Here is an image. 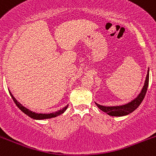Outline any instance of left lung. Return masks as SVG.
I'll use <instances>...</instances> for the list:
<instances>
[{"mask_svg":"<svg viewBox=\"0 0 156 156\" xmlns=\"http://www.w3.org/2000/svg\"><path fill=\"white\" fill-rule=\"evenodd\" d=\"M148 84H149V69L147 70V74L146 80L144 82V85L141 89V92L135 99L130 101V103L127 104L119 105V106H104L95 103L97 106L98 107L101 111L104 112L108 115L113 116V117H122V116L128 115L135 111L139 105L141 104V102L144 100V96H145L147 90Z\"/></svg>","mask_w":156,"mask_h":156,"instance_id":"obj_1","label":"left lung"}]
</instances>
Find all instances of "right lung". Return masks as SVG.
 Instances as JSON below:
<instances>
[{
    "label": "right lung",
    "instance_id": "1",
    "mask_svg": "<svg viewBox=\"0 0 156 156\" xmlns=\"http://www.w3.org/2000/svg\"><path fill=\"white\" fill-rule=\"evenodd\" d=\"M9 94L11 97H12V98L13 99L14 102L15 103L16 105H17L18 108L20 109L22 112L24 113V114H26V115H28V117H30L32 119H50V118H53V117H57V116L60 115V114H63V113L65 112L66 109L68 107V105H66L64 108H63L62 109H61V110L58 111V112H53V113H50V114H38V113H35L34 112H31V111H30L29 109L26 108V107H24L23 105L21 104V103H20L18 101H17V100L15 99V97L12 95V94L11 93L10 91H9Z\"/></svg>",
    "mask_w": 156,
    "mask_h": 156
}]
</instances>
